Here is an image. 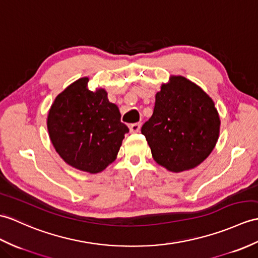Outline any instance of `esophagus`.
Masks as SVG:
<instances>
[{
  "instance_id": "1",
  "label": "esophagus",
  "mask_w": 258,
  "mask_h": 258,
  "mask_svg": "<svg viewBox=\"0 0 258 258\" xmlns=\"http://www.w3.org/2000/svg\"><path fill=\"white\" fill-rule=\"evenodd\" d=\"M141 123H134V124H131L130 125V131L131 133H139L141 131Z\"/></svg>"
}]
</instances>
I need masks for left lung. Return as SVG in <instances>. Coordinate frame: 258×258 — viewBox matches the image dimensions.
<instances>
[{"label": "left lung", "mask_w": 258, "mask_h": 258, "mask_svg": "<svg viewBox=\"0 0 258 258\" xmlns=\"http://www.w3.org/2000/svg\"><path fill=\"white\" fill-rule=\"evenodd\" d=\"M155 98L153 115L142 126L153 158L172 172L196 168L219 140L221 121L213 100L182 76H170Z\"/></svg>", "instance_id": "1"}]
</instances>
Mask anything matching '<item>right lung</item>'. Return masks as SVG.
I'll return each mask as SVG.
<instances>
[{"label":"right lung","instance_id":"obj_1","mask_svg":"<svg viewBox=\"0 0 258 258\" xmlns=\"http://www.w3.org/2000/svg\"><path fill=\"white\" fill-rule=\"evenodd\" d=\"M83 77L59 93L47 116L49 139L66 163L98 173L116 159L128 127L104 89L91 91Z\"/></svg>","mask_w":258,"mask_h":258}]
</instances>
